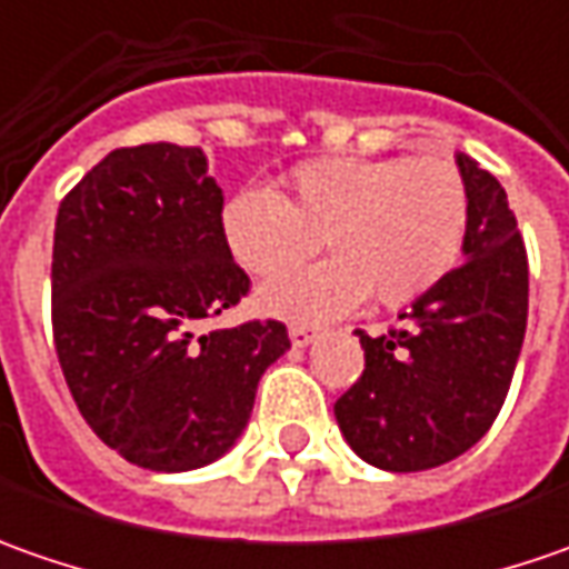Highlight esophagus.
Segmentation results:
<instances>
[{
	"instance_id": "1",
	"label": "esophagus",
	"mask_w": 569,
	"mask_h": 569,
	"mask_svg": "<svg viewBox=\"0 0 569 569\" xmlns=\"http://www.w3.org/2000/svg\"><path fill=\"white\" fill-rule=\"evenodd\" d=\"M288 336H291V345L295 348H307V345H313L319 339V329L317 326H303V322H295L291 329H288Z\"/></svg>"
}]
</instances>
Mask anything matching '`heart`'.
I'll return each instance as SVG.
<instances>
[{
  "label": "heart",
  "mask_w": 569,
  "mask_h": 569,
  "mask_svg": "<svg viewBox=\"0 0 569 569\" xmlns=\"http://www.w3.org/2000/svg\"><path fill=\"white\" fill-rule=\"evenodd\" d=\"M329 259L266 281L256 310L329 322L367 295L405 307L447 278L469 237V187L447 158H313L288 170L281 196L247 187L218 211L228 256L247 274L281 272L313 247Z\"/></svg>",
  "instance_id": "b5f03b06"
}]
</instances>
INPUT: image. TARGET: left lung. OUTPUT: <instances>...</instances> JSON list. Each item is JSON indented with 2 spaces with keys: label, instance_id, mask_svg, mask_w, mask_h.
I'll use <instances>...</instances> for the list:
<instances>
[{
  "label": "left lung",
  "instance_id": "8db88e82",
  "mask_svg": "<svg viewBox=\"0 0 569 569\" xmlns=\"http://www.w3.org/2000/svg\"><path fill=\"white\" fill-rule=\"evenodd\" d=\"M469 187L466 262L399 322L367 336L363 373L339 402L348 447L382 471L437 469L493 425L522 351L529 262L507 192L488 170L456 154Z\"/></svg>",
  "mask_w": 569,
  "mask_h": 569
}]
</instances>
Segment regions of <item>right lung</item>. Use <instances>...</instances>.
<instances>
[{
    "label": "right lung",
    "mask_w": 569,
    "mask_h": 569,
    "mask_svg": "<svg viewBox=\"0 0 569 569\" xmlns=\"http://www.w3.org/2000/svg\"><path fill=\"white\" fill-rule=\"evenodd\" d=\"M221 206L202 148L148 142L110 151L56 214L59 367L81 418L139 469L221 459L291 348L274 319L196 332L250 291L221 243Z\"/></svg>",
    "instance_id": "right-lung-1"
}]
</instances>
